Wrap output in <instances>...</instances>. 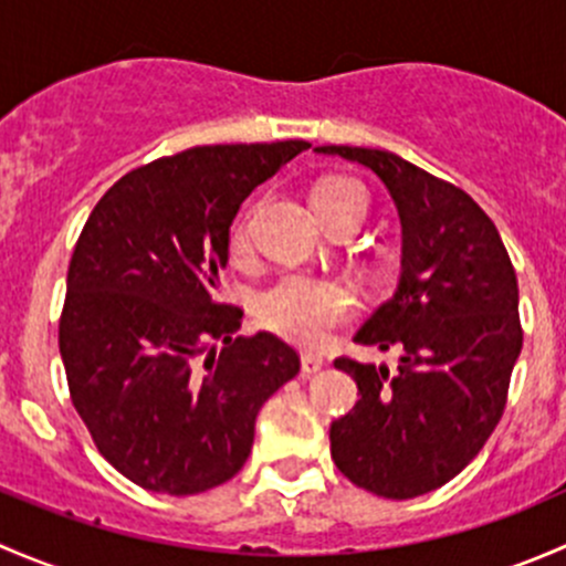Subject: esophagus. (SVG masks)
Instances as JSON below:
<instances>
[{
	"mask_svg": "<svg viewBox=\"0 0 566 566\" xmlns=\"http://www.w3.org/2000/svg\"><path fill=\"white\" fill-rule=\"evenodd\" d=\"M323 367H325V358L319 356V353H304V356H301V369H304L306 375H315Z\"/></svg>",
	"mask_w": 566,
	"mask_h": 566,
	"instance_id": "1",
	"label": "esophagus"
}]
</instances>
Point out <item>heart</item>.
Returning a JSON list of instances; mask_svg holds the SVG:
<instances>
[{
    "mask_svg": "<svg viewBox=\"0 0 566 566\" xmlns=\"http://www.w3.org/2000/svg\"><path fill=\"white\" fill-rule=\"evenodd\" d=\"M312 202L319 219L328 227L342 224V221H358L364 224L369 213V193L353 177H325L312 191ZM230 249L235 256H243L249 251V224H241L232 230ZM356 310V293L342 279L325 276H293L279 279L273 287L256 301V317L273 334L284 336L287 342H295L301 347H319L339 325L350 319Z\"/></svg>",
    "mask_w": 566,
    "mask_h": 566,
    "instance_id": "1",
    "label": "heart"
}]
</instances>
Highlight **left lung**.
<instances>
[{"label": "left lung", "instance_id": "1", "mask_svg": "<svg viewBox=\"0 0 566 566\" xmlns=\"http://www.w3.org/2000/svg\"><path fill=\"white\" fill-rule=\"evenodd\" d=\"M317 153L373 169L402 221L397 293L356 334L402 356L394 373L336 358L361 397L331 424V458L369 493L416 499L458 476L501 421L523 347L515 268L462 188L373 147Z\"/></svg>", "mask_w": 566, "mask_h": 566}]
</instances>
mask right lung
Listing matches in <instances>:
<instances>
[{
  "label": "right lung",
  "instance_id": "1",
  "mask_svg": "<svg viewBox=\"0 0 566 566\" xmlns=\"http://www.w3.org/2000/svg\"><path fill=\"white\" fill-rule=\"evenodd\" d=\"M306 147L156 158L119 177L78 235L60 315L67 391L98 452L139 488L193 495L235 476L260 408L298 375L279 336H235L243 310L219 298V273L243 199Z\"/></svg>",
  "mask_w": 566,
  "mask_h": 566
}]
</instances>
